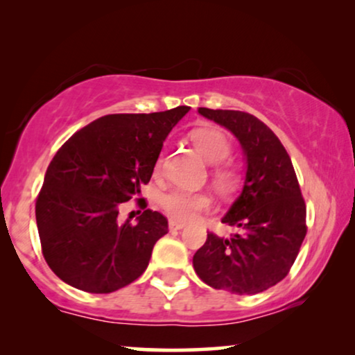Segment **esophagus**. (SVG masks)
<instances>
[{
    "label": "esophagus",
    "mask_w": 355,
    "mask_h": 355,
    "mask_svg": "<svg viewBox=\"0 0 355 355\" xmlns=\"http://www.w3.org/2000/svg\"><path fill=\"white\" fill-rule=\"evenodd\" d=\"M168 227H169V231H181V230H184V227H186V225H184V223H178L174 220H169Z\"/></svg>",
    "instance_id": "1"
}]
</instances>
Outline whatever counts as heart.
Instances as JSON below:
<instances>
[{
  "label": "heart",
  "mask_w": 355,
  "mask_h": 355,
  "mask_svg": "<svg viewBox=\"0 0 355 355\" xmlns=\"http://www.w3.org/2000/svg\"><path fill=\"white\" fill-rule=\"evenodd\" d=\"M193 147H196L208 163H220L231 153V144L226 134L218 128H198L193 129L191 135ZM162 164V159L157 162V169ZM213 184L218 191L230 192L234 189L237 176L234 169L226 164H216L211 171ZM159 207L169 218L176 221H192L198 215L211 208V197L205 192H187L181 189H173L159 196Z\"/></svg>",
  "instance_id": "b5f03b06"
}]
</instances>
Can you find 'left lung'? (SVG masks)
<instances>
[{
    "instance_id": "1",
    "label": "left lung",
    "mask_w": 355,
    "mask_h": 355,
    "mask_svg": "<svg viewBox=\"0 0 355 355\" xmlns=\"http://www.w3.org/2000/svg\"><path fill=\"white\" fill-rule=\"evenodd\" d=\"M241 144L245 179L221 223L242 234H207L193 255L203 283L232 294H259L286 278L307 232L305 202L288 152L268 125L234 110L198 108Z\"/></svg>"
}]
</instances>
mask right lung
Returning <instances> with one entry per match:
<instances>
[{
	"instance_id": "obj_1",
	"label": "right lung",
	"mask_w": 355,
	"mask_h": 355,
	"mask_svg": "<svg viewBox=\"0 0 355 355\" xmlns=\"http://www.w3.org/2000/svg\"><path fill=\"white\" fill-rule=\"evenodd\" d=\"M189 110L101 116L58 150L38 193L35 218L43 257L66 284L108 294L147 270L168 220L147 208L134 225L119 221V207L140 196L164 139Z\"/></svg>"
}]
</instances>
